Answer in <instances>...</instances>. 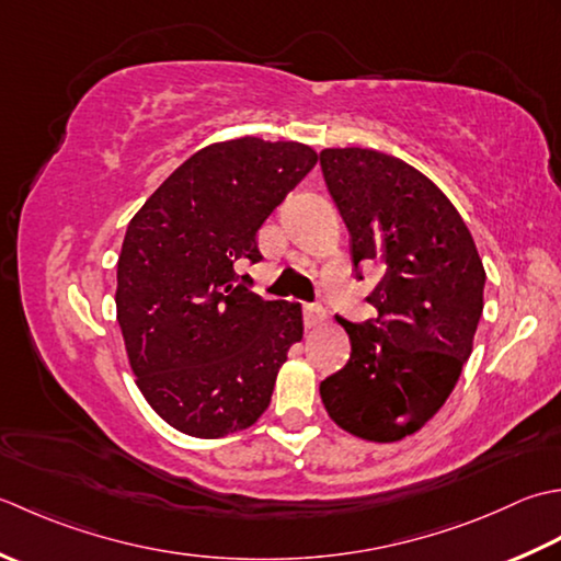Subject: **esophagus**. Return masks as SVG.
<instances>
[{"label": "esophagus", "mask_w": 561, "mask_h": 561, "mask_svg": "<svg viewBox=\"0 0 561 561\" xmlns=\"http://www.w3.org/2000/svg\"><path fill=\"white\" fill-rule=\"evenodd\" d=\"M302 314H305V327L307 329L319 327L327 319V310H324V307H319V305H305Z\"/></svg>", "instance_id": "34e87169"}]
</instances>
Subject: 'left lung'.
Wrapping results in <instances>:
<instances>
[{
  "label": "left lung",
  "mask_w": 561,
  "mask_h": 561,
  "mask_svg": "<svg viewBox=\"0 0 561 561\" xmlns=\"http://www.w3.org/2000/svg\"><path fill=\"white\" fill-rule=\"evenodd\" d=\"M351 232L356 278L380 271L368 295L375 324L336 322L351 358L319 385L327 414L363 440H402L450 397L484 310L486 273L460 213L419 169L363 147L319 154Z\"/></svg>",
  "instance_id": "left-lung-1"
}]
</instances>
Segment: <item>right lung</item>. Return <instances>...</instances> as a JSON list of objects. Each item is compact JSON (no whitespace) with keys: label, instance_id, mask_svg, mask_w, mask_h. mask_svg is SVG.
<instances>
[{"label":"right lung","instance_id":"add662e5","mask_svg":"<svg viewBox=\"0 0 561 561\" xmlns=\"http://www.w3.org/2000/svg\"><path fill=\"white\" fill-rule=\"evenodd\" d=\"M314 164L312 147L293 140L215 142L128 225L116 288L125 353L147 404L186 436L256 424L302 339V307L261 300L234 283V264H256L261 225Z\"/></svg>","mask_w":561,"mask_h":561}]
</instances>
